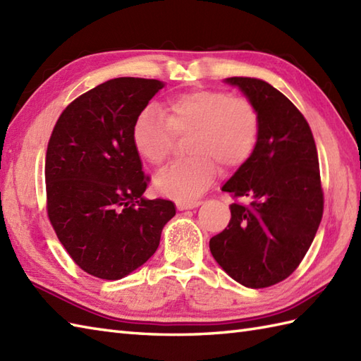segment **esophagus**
Listing matches in <instances>:
<instances>
[{
	"label": "esophagus",
	"mask_w": 361,
	"mask_h": 361,
	"mask_svg": "<svg viewBox=\"0 0 361 361\" xmlns=\"http://www.w3.org/2000/svg\"><path fill=\"white\" fill-rule=\"evenodd\" d=\"M202 202H178L176 203V208H178L180 211L183 209H192V208H197V206H200Z\"/></svg>",
	"instance_id": "34e87169"
}]
</instances>
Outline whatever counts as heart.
<instances>
[{"label": "heart", "instance_id": "obj_1", "mask_svg": "<svg viewBox=\"0 0 361 361\" xmlns=\"http://www.w3.org/2000/svg\"><path fill=\"white\" fill-rule=\"evenodd\" d=\"M260 133V116L248 99L221 90H197L169 97L163 109H145L133 126L136 152L161 166L176 137L190 136L189 158L167 166L155 176L158 192L176 202H195L219 175L234 172L251 158Z\"/></svg>", "mask_w": 361, "mask_h": 361}]
</instances>
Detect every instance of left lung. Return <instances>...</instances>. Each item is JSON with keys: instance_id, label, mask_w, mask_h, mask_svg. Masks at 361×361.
<instances>
[{"instance_id": "8db88e82", "label": "left lung", "mask_w": 361, "mask_h": 361, "mask_svg": "<svg viewBox=\"0 0 361 361\" xmlns=\"http://www.w3.org/2000/svg\"><path fill=\"white\" fill-rule=\"evenodd\" d=\"M226 82L256 106L260 133L255 153L221 188L248 203L229 206L231 220L209 248L234 281L265 288L296 270L323 219L318 152L309 122L281 91L251 78Z\"/></svg>"}]
</instances>
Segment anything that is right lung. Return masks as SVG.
<instances>
[{"label":"right lung","instance_id":"right-lung-1","mask_svg":"<svg viewBox=\"0 0 361 361\" xmlns=\"http://www.w3.org/2000/svg\"><path fill=\"white\" fill-rule=\"evenodd\" d=\"M163 82L119 78L66 106L49 137L44 161L46 211L74 264L116 281L157 251L175 216L171 200H145L133 126Z\"/></svg>","mask_w":361,"mask_h":361}]
</instances>
